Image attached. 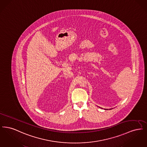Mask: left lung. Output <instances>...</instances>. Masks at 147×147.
I'll list each match as a JSON object with an SVG mask.
<instances>
[{
    "instance_id": "8db88e82",
    "label": "left lung",
    "mask_w": 147,
    "mask_h": 147,
    "mask_svg": "<svg viewBox=\"0 0 147 147\" xmlns=\"http://www.w3.org/2000/svg\"><path fill=\"white\" fill-rule=\"evenodd\" d=\"M100 108H101V107H100ZM101 109H102V108H101ZM111 109H109V110H111ZM105 110H107V109H105Z\"/></svg>"
}]
</instances>
